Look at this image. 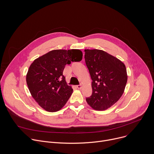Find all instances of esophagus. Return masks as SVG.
<instances>
[{
	"mask_svg": "<svg viewBox=\"0 0 154 154\" xmlns=\"http://www.w3.org/2000/svg\"><path fill=\"white\" fill-rule=\"evenodd\" d=\"M77 88L78 89H82V85H77Z\"/></svg>",
	"mask_w": 154,
	"mask_h": 154,
	"instance_id": "1",
	"label": "esophagus"
}]
</instances>
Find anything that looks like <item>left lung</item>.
Here are the masks:
<instances>
[{
	"label": "left lung",
	"mask_w": 154,
	"mask_h": 154,
	"mask_svg": "<svg viewBox=\"0 0 154 154\" xmlns=\"http://www.w3.org/2000/svg\"><path fill=\"white\" fill-rule=\"evenodd\" d=\"M93 93L86 100L96 110L103 111L115 104L124 93L127 81L125 64L119 59L98 49H85Z\"/></svg>",
	"instance_id": "left-lung-1"
}]
</instances>
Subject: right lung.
<instances>
[{"mask_svg":"<svg viewBox=\"0 0 154 154\" xmlns=\"http://www.w3.org/2000/svg\"><path fill=\"white\" fill-rule=\"evenodd\" d=\"M82 52L79 49L53 50L36 58L30 66L26 76L33 99L45 110H60L71 97L73 90L63 74L65 65L80 61Z\"/></svg>","mask_w":154,"mask_h":154,"instance_id":"add662e5","label":"right lung"}]
</instances>
